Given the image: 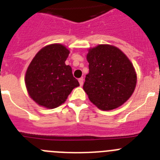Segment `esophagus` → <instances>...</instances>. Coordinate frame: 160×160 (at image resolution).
Here are the masks:
<instances>
[{
    "label": "esophagus",
    "mask_w": 160,
    "mask_h": 160,
    "mask_svg": "<svg viewBox=\"0 0 160 160\" xmlns=\"http://www.w3.org/2000/svg\"><path fill=\"white\" fill-rule=\"evenodd\" d=\"M78 82H79V84H80V86H82L83 85V78H81L78 79Z\"/></svg>",
    "instance_id": "obj_1"
}]
</instances>
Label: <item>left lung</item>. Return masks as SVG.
Listing matches in <instances>:
<instances>
[{"label":"left lung","instance_id":"obj_1","mask_svg":"<svg viewBox=\"0 0 160 160\" xmlns=\"http://www.w3.org/2000/svg\"><path fill=\"white\" fill-rule=\"evenodd\" d=\"M89 73L83 89L89 99L101 110L120 107L132 95L137 83L134 68L119 48L100 44L87 56Z\"/></svg>","mask_w":160,"mask_h":160}]
</instances>
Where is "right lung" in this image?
<instances>
[{"label": "right lung", "mask_w": 160, "mask_h": 160, "mask_svg": "<svg viewBox=\"0 0 160 160\" xmlns=\"http://www.w3.org/2000/svg\"><path fill=\"white\" fill-rule=\"evenodd\" d=\"M69 51L58 43L43 48L31 61L25 77L30 96L40 106L55 108L79 86L72 69L65 61Z\"/></svg>", "instance_id": "1"}]
</instances>
